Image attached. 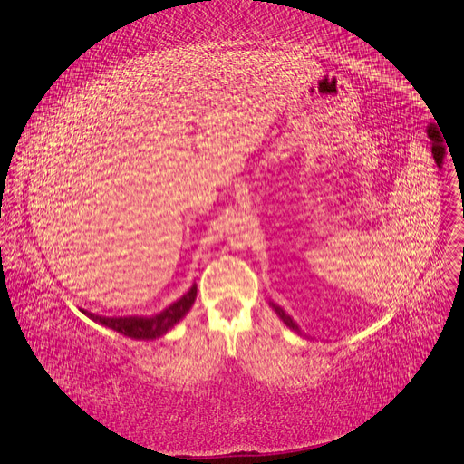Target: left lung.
I'll use <instances>...</instances> for the list:
<instances>
[{"instance_id":"left-lung-1","label":"left lung","mask_w":464,"mask_h":464,"mask_svg":"<svg viewBox=\"0 0 464 464\" xmlns=\"http://www.w3.org/2000/svg\"><path fill=\"white\" fill-rule=\"evenodd\" d=\"M434 150H436V151H443V146H434ZM434 150H432V151H434ZM269 305L275 309V313L278 314V318H280V320H282V322H284L291 331H295V333H298L300 336H304V333L300 331L298 324H296V322H295V320H293V318H291V316H289V314H287L280 305H276V304H273V302H269ZM305 338H307V336H305Z\"/></svg>"}]
</instances>
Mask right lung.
Here are the masks:
<instances>
[{
  "mask_svg": "<svg viewBox=\"0 0 464 464\" xmlns=\"http://www.w3.org/2000/svg\"><path fill=\"white\" fill-rule=\"evenodd\" d=\"M195 298H197V284H193L184 296H180L177 302H173L164 311L153 316L108 318V316H97L88 311H82V313L95 324L113 329L122 336H128L133 340H155L164 336L168 331H171L189 313L191 305L195 304Z\"/></svg>",
  "mask_w": 464,
  "mask_h": 464,
  "instance_id": "obj_1",
  "label": "right lung"
}]
</instances>
